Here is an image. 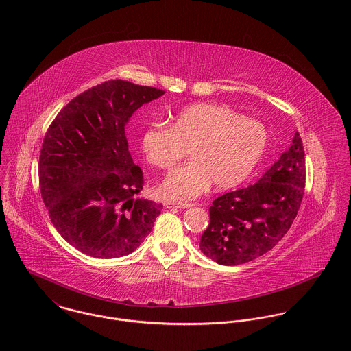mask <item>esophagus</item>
Instances as JSON below:
<instances>
[{
    "mask_svg": "<svg viewBox=\"0 0 351 351\" xmlns=\"http://www.w3.org/2000/svg\"><path fill=\"white\" fill-rule=\"evenodd\" d=\"M165 206L166 208H191L193 206V204L191 202H176V201H165Z\"/></svg>",
    "mask_w": 351,
    "mask_h": 351,
    "instance_id": "34e87169",
    "label": "esophagus"
}]
</instances>
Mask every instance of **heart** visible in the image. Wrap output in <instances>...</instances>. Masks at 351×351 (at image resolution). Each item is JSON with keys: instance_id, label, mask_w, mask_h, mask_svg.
Here are the masks:
<instances>
[{"instance_id": "obj_1", "label": "heart", "mask_w": 351, "mask_h": 351, "mask_svg": "<svg viewBox=\"0 0 351 351\" xmlns=\"http://www.w3.org/2000/svg\"><path fill=\"white\" fill-rule=\"evenodd\" d=\"M266 131L227 105L201 102L184 108L170 127L154 123L142 135L146 159L169 170L188 149L191 162L174 169L160 184L166 199L189 200L208 189H230L243 182L266 149Z\"/></svg>"}]
</instances>
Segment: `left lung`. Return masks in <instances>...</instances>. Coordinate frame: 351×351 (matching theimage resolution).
<instances>
[{
	"label": "left lung",
	"mask_w": 351,
	"mask_h": 351,
	"mask_svg": "<svg viewBox=\"0 0 351 351\" xmlns=\"http://www.w3.org/2000/svg\"><path fill=\"white\" fill-rule=\"evenodd\" d=\"M299 132L289 150L247 188L226 193L209 208L200 250L219 265L250 262L271 250L298 216L305 186V158Z\"/></svg>",
	"instance_id": "8db88e82"
}]
</instances>
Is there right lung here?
Wrapping results in <instances>:
<instances>
[{
    "mask_svg": "<svg viewBox=\"0 0 351 351\" xmlns=\"http://www.w3.org/2000/svg\"><path fill=\"white\" fill-rule=\"evenodd\" d=\"M163 90L110 80L78 95L51 123L39 158V184L51 223L77 250L116 258L136 250L163 205L136 199L142 169L125 125Z\"/></svg>",
    "mask_w": 351,
    "mask_h": 351,
    "instance_id": "add662e5",
    "label": "right lung"
}]
</instances>
